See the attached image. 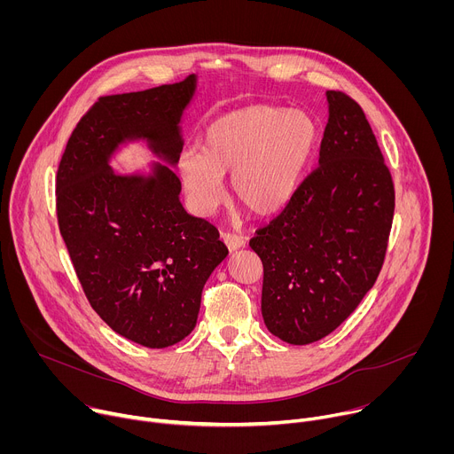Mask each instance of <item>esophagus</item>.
I'll return each mask as SVG.
<instances>
[{
    "label": "esophagus",
    "instance_id": "obj_1",
    "mask_svg": "<svg viewBox=\"0 0 454 454\" xmlns=\"http://www.w3.org/2000/svg\"><path fill=\"white\" fill-rule=\"evenodd\" d=\"M221 237H223V242L228 246V249H230V251L240 249V247L246 244V240H244L242 237L235 235V233H223Z\"/></svg>",
    "mask_w": 454,
    "mask_h": 454
}]
</instances>
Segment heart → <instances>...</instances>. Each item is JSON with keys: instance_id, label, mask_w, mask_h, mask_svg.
I'll list each match as a JSON object with an SVG mask.
<instances>
[{"instance_id": "obj_1", "label": "heart", "mask_w": 454, "mask_h": 454, "mask_svg": "<svg viewBox=\"0 0 454 454\" xmlns=\"http://www.w3.org/2000/svg\"><path fill=\"white\" fill-rule=\"evenodd\" d=\"M316 140L314 121L296 109L247 106L215 118L203 133L201 151H184L177 176L190 208L210 214L230 177L231 198L253 215L286 207Z\"/></svg>"}]
</instances>
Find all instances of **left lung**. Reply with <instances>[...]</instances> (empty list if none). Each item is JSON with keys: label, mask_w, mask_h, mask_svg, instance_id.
Wrapping results in <instances>:
<instances>
[{"label": "left lung", "mask_w": 454, "mask_h": 454, "mask_svg": "<svg viewBox=\"0 0 454 454\" xmlns=\"http://www.w3.org/2000/svg\"><path fill=\"white\" fill-rule=\"evenodd\" d=\"M317 167L249 240L264 266L262 317L291 345L329 336L373 287L392 230L390 170L361 106L327 91Z\"/></svg>", "instance_id": "left-lung-1"}]
</instances>
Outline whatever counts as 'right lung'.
<instances>
[{"label":"right lung","mask_w":454,"mask_h":454,"mask_svg":"<svg viewBox=\"0 0 454 454\" xmlns=\"http://www.w3.org/2000/svg\"><path fill=\"white\" fill-rule=\"evenodd\" d=\"M198 75L102 97L77 123L57 170V219L95 312L129 341L165 348L198 323L201 293L228 249L205 219L186 214L174 174L183 116ZM129 143L158 160L145 171L110 167Z\"/></svg>","instance_id":"add662e5"}]
</instances>
